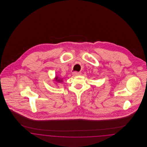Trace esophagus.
<instances>
[{
	"label": "esophagus",
	"mask_w": 147,
	"mask_h": 147,
	"mask_svg": "<svg viewBox=\"0 0 147 147\" xmlns=\"http://www.w3.org/2000/svg\"><path fill=\"white\" fill-rule=\"evenodd\" d=\"M81 72H74V73H73V75H74V76H79V75H81Z\"/></svg>",
	"instance_id": "1"
}]
</instances>
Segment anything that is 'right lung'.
Listing matches in <instances>:
<instances>
[{
    "instance_id": "right-lung-1",
    "label": "right lung",
    "mask_w": 147,
    "mask_h": 147,
    "mask_svg": "<svg viewBox=\"0 0 147 147\" xmlns=\"http://www.w3.org/2000/svg\"><path fill=\"white\" fill-rule=\"evenodd\" d=\"M57 80L58 82H62V80L58 79V77H57Z\"/></svg>"
}]
</instances>
